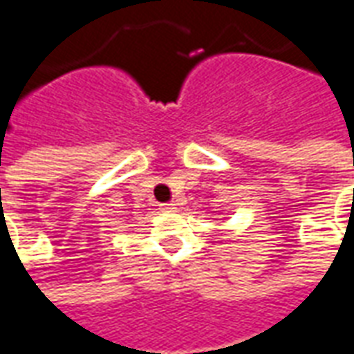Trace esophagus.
Listing matches in <instances>:
<instances>
[{
  "mask_svg": "<svg viewBox=\"0 0 354 354\" xmlns=\"http://www.w3.org/2000/svg\"><path fill=\"white\" fill-rule=\"evenodd\" d=\"M160 209H162V211H166V213H171V211H175V209H177V203H174V202L162 203V205H160Z\"/></svg>",
  "mask_w": 354,
  "mask_h": 354,
  "instance_id": "esophagus-1",
  "label": "esophagus"
}]
</instances>
